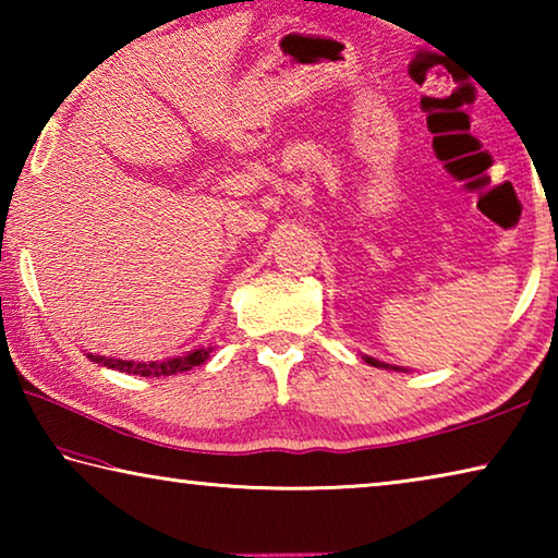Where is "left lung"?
I'll return each mask as SVG.
<instances>
[{
    "label": "left lung",
    "instance_id": "left-lung-1",
    "mask_svg": "<svg viewBox=\"0 0 558 558\" xmlns=\"http://www.w3.org/2000/svg\"><path fill=\"white\" fill-rule=\"evenodd\" d=\"M366 362H369V364H374V366H386V364H379V362H374V359H369V356H366ZM393 369H399V366H393ZM401 372V369H399Z\"/></svg>",
    "mask_w": 558,
    "mask_h": 558
}]
</instances>
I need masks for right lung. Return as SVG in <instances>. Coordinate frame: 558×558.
Segmentation results:
<instances>
[{"mask_svg":"<svg viewBox=\"0 0 558 558\" xmlns=\"http://www.w3.org/2000/svg\"><path fill=\"white\" fill-rule=\"evenodd\" d=\"M211 347L209 349H196V352L186 354V356H179V359H169V362H153V364H132V362H120V359H106V356H93L88 354L93 362L98 364H106L110 369H120V372H128V374H143V376H169V374H177V372H186L192 369V366L206 362V356H209Z\"/></svg>","mask_w":558,"mask_h":558,"instance_id":"1","label":"right lung"}]
</instances>
